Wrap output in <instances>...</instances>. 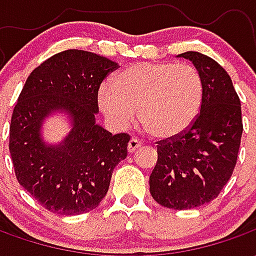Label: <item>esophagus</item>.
Here are the masks:
<instances>
[{
	"label": "esophagus",
	"mask_w": 256,
	"mask_h": 256,
	"mask_svg": "<svg viewBox=\"0 0 256 256\" xmlns=\"http://www.w3.org/2000/svg\"><path fill=\"white\" fill-rule=\"evenodd\" d=\"M138 148H141V141L137 138H132L130 141H128V150L130 152V154H133L134 150H138Z\"/></svg>",
	"instance_id": "1"
}]
</instances>
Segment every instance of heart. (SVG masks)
Returning <instances> with one entry per match:
<instances>
[{"mask_svg":"<svg viewBox=\"0 0 256 256\" xmlns=\"http://www.w3.org/2000/svg\"><path fill=\"white\" fill-rule=\"evenodd\" d=\"M204 82L189 64L136 63L122 70L112 86H101L97 101L118 128L138 120L156 140H172L185 133L200 114Z\"/></svg>","mask_w":256,"mask_h":256,"instance_id":"b5f03b06","label":"heart"}]
</instances>
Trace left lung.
<instances>
[{
    "label": "left lung",
    "instance_id": "1",
    "mask_svg": "<svg viewBox=\"0 0 256 256\" xmlns=\"http://www.w3.org/2000/svg\"><path fill=\"white\" fill-rule=\"evenodd\" d=\"M180 58L202 74L203 104L185 133L158 142L150 190L163 207L190 210L218 198L230 180L242 141V106L229 74L215 60L198 52Z\"/></svg>",
    "mask_w": 256,
    "mask_h": 256
}]
</instances>
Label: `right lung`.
Here are the masks:
<instances>
[{
	"instance_id": "right-lung-1",
	"label": "right lung",
	"mask_w": 256,
	"mask_h": 256,
	"mask_svg": "<svg viewBox=\"0 0 256 256\" xmlns=\"http://www.w3.org/2000/svg\"><path fill=\"white\" fill-rule=\"evenodd\" d=\"M118 64L68 49L45 60L26 80L9 126V152L19 184L48 211L79 215L106 198L112 172L128 156L130 136L96 123L101 82ZM67 112L73 128L63 143L40 138L42 120Z\"/></svg>"
}]
</instances>
